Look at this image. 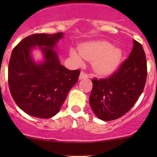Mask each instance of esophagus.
<instances>
[{
    "mask_svg": "<svg viewBox=\"0 0 157 157\" xmlns=\"http://www.w3.org/2000/svg\"><path fill=\"white\" fill-rule=\"evenodd\" d=\"M88 78V75L85 71H81L79 75V79H83V78Z\"/></svg>",
    "mask_w": 157,
    "mask_h": 157,
    "instance_id": "34e87169",
    "label": "esophagus"
}]
</instances>
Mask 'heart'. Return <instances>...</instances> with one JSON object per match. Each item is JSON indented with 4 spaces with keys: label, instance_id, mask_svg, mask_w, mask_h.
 <instances>
[{
    "label": "heart",
    "instance_id": "obj_1",
    "mask_svg": "<svg viewBox=\"0 0 157 157\" xmlns=\"http://www.w3.org/2000/svg\"><path fill=\"white\" fill-rule=\"evenodd\" d=\"M70 56L76 63H81L82 58L92 59L93 68L101 75H108L118 67L123 56L120 48L112 46L107 41L86 43L78 47V53L71 50Z\"/></svg>",
    "mask_w": 157,
    "mask_h": 157
}]
</instances>
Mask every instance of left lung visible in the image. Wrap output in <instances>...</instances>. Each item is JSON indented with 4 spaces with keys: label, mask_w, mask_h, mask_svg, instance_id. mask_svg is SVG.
I'll return each instance as SVG.
<instances>
[{
    "label": "left lung",
    "mask_w": 157,
    "mask_h": 157,
    "mask_svg": "<svg viewBox=\"0 0 157 157\" xmlns=\"http://www.w3.org/2000/svg\"><path fill=\"white\" fill-rule=\"evenodd\" d=\"M146 77L145 51L141 43L134 40L129 57L116 72L105 78H93L90 105L94 114L105 121L122 117L143 92Z\"/></svg>",
    "instance_id": "1"
}]
</instances>
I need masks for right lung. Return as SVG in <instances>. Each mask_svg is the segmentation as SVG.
Listing matches in <instances>:
<instances>
[{"label":"right lung","instance_id":"add662e5","mask_svg":"<svg viewBox=\"0 0 157 157\" xmlns=\"http://www.w3.org/2000/svg\"><path fill=\"white\" fill-rule=\"evenodd\" d=\"M62 37L63 33L31 34L23 38L11 54L8 75L11 95L30 116L41 119L55 116L78 79L79 69L64 67L52 49ZM36 45L45 54V61L40 65H36L29 55Z\"/></svg>","mask_w":157,"mask_h":157}]
</instances>
